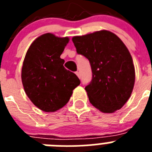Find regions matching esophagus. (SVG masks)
<instances>
[{
  "instance_id": "obj_1",
  "label": "esophagus",
  "mask_w": 152,
  "mask_h": 152,
  "mask_svg": "<svg viewBox=\"0 0 152 152\" xmlns=\"http://www.w3.org/2000/svg\"><path fill=\"white\" fill-rule=\"evenodd\" d=\"M75 74H76V75H77V77H78L79 78H80V72H75Z\"/></svg>"
}]
</instances>
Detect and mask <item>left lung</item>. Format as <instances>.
I'll use <instances>...</instances> for the list:
<instances>
[{
    "mask_svg": "<svg viewBox=\"0 0 152 152\" xmlns=\"http://www.w3.org/2000/svg\"><path fill=\"white\" fill-rule=\"evenodd\" d=\"M78 54L90 61L92 80L85 90L90 103L105 113L121 109L129 99L135 79L129 51L108 30L72 38Z\"/></svg>",
    "mask_w": 152,
    "mask_h": 152,
    "instance_id": "1",
    "label": "left lung"
}]
</instances>
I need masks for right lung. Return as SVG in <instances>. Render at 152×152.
I'll return each mask as SVG.
<instances>
[{"mask_svg": "<svg viewBox=\"0 0 152 152\" xmlns=\"http://www.w3.org/2000/svg\"><path fill=\"white\" fill-rule=\"evenodd\" d=\"M68 37L45 33L32 42L21 72L23 86L32 103L45 112H56L69 101L73 90L80 84L77 75L63 66L60 56Z\"/></svg>", "mask_w": 152, "mask_h": 152, "instance_id": "add662e5", "label": "right lung"}]
</instances>
